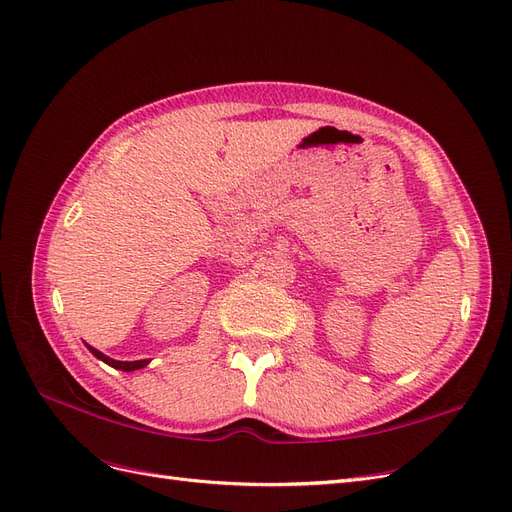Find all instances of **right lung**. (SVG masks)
<instances>
[{"instance_id":"obj_1","label":"right lung","mask_w":512,"mask_h":512,"mask_svg":"<svg viewBox=\"0 0 512 512\" xmlns=\"http://www.w3.org/2000/svg\"><path fill=\"white\" fill-rule=\"evenodd\" d=\"M86 346H88V351H90L96 359L105 361L107 365H111V367H115V370H121V372H134V370H140V367H147V365H149V361H151V359H140V361H115V359H111V357H107V355H102L100 351H96L94 346H90V344H86Z\"/></svg>"}]
</instances>
